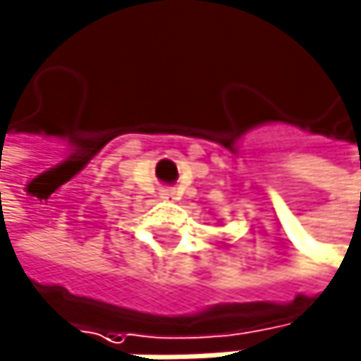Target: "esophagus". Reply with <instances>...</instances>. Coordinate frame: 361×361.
Listing matches in <instances>:
<instances>
[{
  "instance_id": "1",
  "label": "esophagus",
  "mask_w": 361,
  "mask_h": 361,
  "mask_svg": "<svg viewBox=\"0 0 361 361\" xmlns=\"http://www.w3.org/2000/svg\"><path fill=\"white\" fill-rule=\"evenodd\" d=\"M160 197L166 199V201H173V199H177V192H175L173 188H162V190H160Z\"/></svg>"
}]
</instances>
